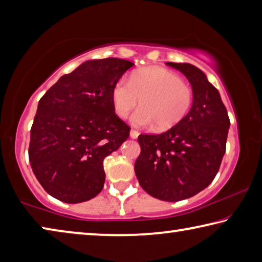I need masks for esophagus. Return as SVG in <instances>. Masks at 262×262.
Returning <instances> with one entry per match:
<instances>
[{
  "instance_id": "esophagus-1",
  "label": "esophagus",
  "mask_w": 262,
  "mask_h": 262,
  "mask_svg": "<svg viewBox=\"0 0 262 262\" xmlns=\"http://www.w3.org/2000/svg\"><path fill=\"white\" fill-rule=\"evenodd\" d=\"M129 136L132 137V139H137V136H139V132L132 129L129 133Z\"/></svg>"
}]
</instances>
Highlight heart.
<instances>
[{"label": "heart", "mask_w": 262, "mask_h": 262, "mask_svg": "<svg viewBox=\"0 0 262 262\" xmlns=\"http://www.w3.org/2000/svg\"><path fill=\"white\" fill-rule=\"evenodd\" d=\"M111 100L121 119L140 103L141 107L132 117L133 123L139 127L156 123L158 129L164 130L183 120L192 105L193 94L179 75L162 67H147L133 73L128 82L115 83Z\"/></svg>", "instance_id": "b5f03b06"}]
</instances>
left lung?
I'll return each mask as SVG.
<instances>
[{
  "label": "left lung",
  "mask_w": 262,
  "mask_h": 262,
  "mask_svg": "<svg viewBox=\"0 0 262 262\" xmlns=\"http://www.w3.org/2000/svg\"><path fill=\"white\" fill-rule=\"evenodd\" d=\"M192 85L189 112L165 133L139 136L135 174L145 192L163 201L185 200L211 184L219 172L230 127L220 92L190 63L166 62Z\"/></svg>",
  "instance_id": "1"
}]
</instances>
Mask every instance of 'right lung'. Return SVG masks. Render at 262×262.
Segmentation results:
<instances>
[{
    "mask_svg": "<svg viewBox=\"0 0 262 262\" xmlns=\"http://www.w3.org/2000/svg\"><path fill=\"white\" fill-rule=\"evenodd\" d=\"M130 61L88 60L63 75L39 100L29 159L46 192L66 203L90 200L105 183L104 158L120 148L130 128L115 115L111 91Z\"/></svg>",
    "mask_w": 262,
    "mask_h": 262,
    "instance_id": "obj_1",
    "label": "right lung"
}]
</instances>
